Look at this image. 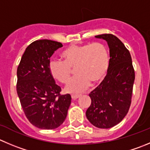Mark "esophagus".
<instances>
[{
	"mask_svg": "<svg viewBox=\"0 0 150 150\" xmlns=\"http://www.w3.org/2000/svg\"><path fill=\"white\" fill-rule=\"evenodd\" d=\"M81 96V95H71V98H72L73 99H77L78 98H79Z\"/></svg>",
	"mask_w": 150,
	"mask_h": 150,
	"instance_id": "34e87169",
	"label": "esophagus"
}]
</instances>
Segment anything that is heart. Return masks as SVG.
<instances>
[{
	"label": "heart",
	"mask_w": 150,
	"mask_h": 150,
	"mask_svg": "<svg viewBox=\"0 0 150 150\" xmlns=\"http://www.w3.org/2000/svg\"><path fill=\"white\" fill-rule=\"evenodd\" d=\"M63 61L52 60L49 71L53 78L62 84H67L76 68L78 76L72 79L65 88L71 93H78L88 87L100 84L109 69L110 54L108 48L101 42L73 45L62 53Z\"/></svg>",
	"instance_id": "obj_1"
}]
</instances>
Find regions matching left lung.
I'll return each instance as SVG.
<instances>
[{
	"instance_id": "1",
	"label": "left lung",
	"mask_w": 150,
	"mask_h": 150,
	"mask_svg": "<svg viewBox=\"0 0 150 150\" xmlns=\"http://www.w3.org/2000/svg\"><path fill=\"white\" fill-rule=\"evenodd\" d=\"M95 38L108 42L110 65L104 80L89 94L91 104L86 117L93 126L108 129L122 122L129 111L135 71L129 51L117 37L103 34Z\"/></svg>"
}]
</instances>
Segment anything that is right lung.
Returning <instances> with one entry per match:
<instances>
[{
  "instance_id": "add662e5",
  "label": "right lung",
  "mask_w": 150,
  "mask_h": 150,
  "mask_svg": "<svg viewBox=\"0 0 150 150\" xmlns=\"http://www.w3.org/2000/svg\"><path fill=\"white\" fill-rule=\"evenodd\" d=\"M61 47V42L50 40L31 42L17 70V93L21 107L30 123L40 129L60 126L71 105V95H61V88L49 71L50 58Z\"/></svg>"
}]
</instances>
